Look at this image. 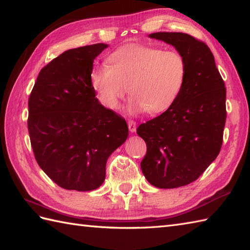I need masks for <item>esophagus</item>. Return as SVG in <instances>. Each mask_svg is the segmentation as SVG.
<instances>
[{"label": "esophagus", "instance_id": "obj_1", "mask_svg": "<svg viewBox=\"0 0 250 250\" xmlns=\"http://www.w3.org/2000/svg\"><path fill=\"white\" fill-rule=\"evenodd\" d=\"M128 126H129V130L132 133H134L136 131V122L134 120H128Z\"/></svg>", "mask_w": 250, "mask_h": 250}]
</instances>
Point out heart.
I'll use <instances>...</instances> for the list:
<instances>
[{"label":"heart","mask_w":250,"mask_h":250,"mask_svg":"<svg viewBox=\"0 0 250 250\" xmlns=\"http://www.w3.org/2000/svg\"><path fill=\"white\" fill-rule=\"evenodd\" d=\"M108 64L93 67L90 81L101 102L113 109L129 88L132 110L162 113L176 102L187 76L182 54L155 46L121 47L108 57Z\"/></svg>","instance_id":"1"}]
</instances>
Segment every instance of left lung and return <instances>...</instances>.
I'll list each match as a JSON object with an SVG mask.
<instances>
[{
  "instance_id": "left-lung-1",
  "label": "left lung",
  "mask_w": 250,
  "mask_h": 250,
  "mask_svg": "<svg viewBox=\"0 0 250 250\" xmlns=\"http://www.w3.org/2000/svg\"><path fill=\"white\" fill-rule=\"evenodd\" d=\"M149 37L174 46L184 56L187 76L176 102L137 128L147 146L141 167L155 187L178 188L198 179L219 155L227 91L203 42L180 32H157Z\"/></svg>"
}]
</instances>
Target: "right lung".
Wrapping results in <instances>:
<instances>
[{
  "label": "right lung",
  "instance_id": "obj_1",
  "mask_svg": "<svg viewBox=\"0 0 250 250\" xmlns=\"http://www.w3.org/2000/svg\"><path fill=\"white\" fill-rule=\"evenodd\" d=\"M107 45L66 50L42 68L29 98L28 130L36 162L66 190L91 191L105 179L108 157L128 125L95 98L93 61Z\"/></svg>",
  "mask_w": 250,
  "mask_h": 250
}]
</instances>
